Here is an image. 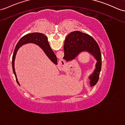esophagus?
<instances>
[{
	"mask_svg": "<svg viewBox=\"0 0 125 125\" xmlns=\"http://www.w3.org/2000/svg\"><path fill=\"white\" fill-rule=\"evenodd\" d=\"M63 62H64V61H63ZM65 63H64V62H63V65H62V67H63V66H64V65H65Z\"/></svg>",
	"mask_w": 125,
	"mask_h": 125,
	"instance_id": "esophagus-1",
	"label": "esophagus"
}]
</instances>
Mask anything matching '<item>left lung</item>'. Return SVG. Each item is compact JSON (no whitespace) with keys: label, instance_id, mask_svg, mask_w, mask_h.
I'll return each instance as SVG.
<instances>
[{"label":"left lung","instance_id":"8db88e82","mask_svg":"<svg viewBox=\"0 0 125 125\" xmlns=\"http://www.w3.org/2000/svg\"><path fill=\"white\" fill-rule=\"evenodd\" d=\"M64 57L67 62L76 59L81 53L88 52L92 56L96 62L95 68L89 76L91 86L97 83L101 69V54L98 44L92 36L80 31L72 32L66 36L65 40Z\"/></svg>","mask_w":125,"mask_h":125}]
</instances>
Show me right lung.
<instances>
[{
  "mask_svg": "<svg viewBox=\"0 0 125 125\" xmlns=\"http://www.w3.org/2000/svg\"><path fill=\"white\" fill-rule=\"evenodd\" d=\"M27 43H34L38 45L39 47H40L43 52L46 54V56L48 57L51 62H52L54 64L57 65V58L55 54L54 53L53 51L51 49L49 43L48 41V38L44 34H42L41 33H29V34H26L25 35L23 36L21 38L20 41L18 42L16 47L15 48V50L12 58V67H13V71L14 74L16 77V80L18 84H20L18 81L17 76L15 73V59L16 58V55L19 48L22 47V45L26 44Z\"/></svg>",
  "mask_w": 125,
  "mask_h": 125,
  "instance_id": "right-lung-1",
  "label": "right lung"
}]
</instances>
